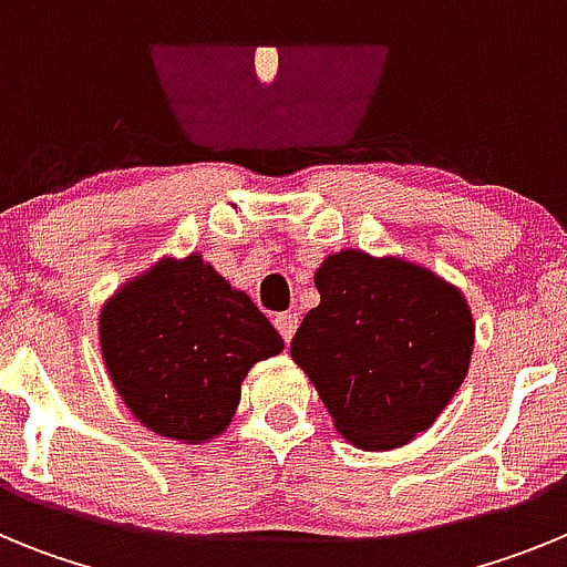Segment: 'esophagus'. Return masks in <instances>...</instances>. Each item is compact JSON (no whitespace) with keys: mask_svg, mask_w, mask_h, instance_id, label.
Wrapping results in <instances>:
<instances>
[{"mask_svg":"<svg viewBox=\"0 0 567 567\" xmlns=\"http://www.w3.org/2000/svg\"><path fill=\"white\" fill-rule=\"evenodd\" d=\"M298 323H300V318H298V312H280V315H275V329H278L280 332V338L287 340H292V334H295V329H298Z\"/></svg>","mask_w":567,"mask_h":567,"instance_id":"1","label":"esophagus"}]
</instances>
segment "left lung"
<instances>
[{
  "label": "left lung",
  "instance_id": "left-lung-1",
  "mask_svg": "<svg viewBox=\"0 0 567 567\" xmlns=\"http://www.w3.org/2000/svg\"><path fill=\"white\" fill-rule=\"evenodd\" d=\"M320 303L289 354L332 425L363 452L412 443L468 374L474 318L460 287L400 255L340 249L315 272Z\"/></svg>",
  "mask_w": 567,
  "mask_h": 567
}]
</instances>
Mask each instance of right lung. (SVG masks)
<instances>
[{
	"label": "right lung",
	"mask_w": 567,
	"mask_h": 567,
	"mask_svg": "<svg viewBox=\"0 0 567 567\" xmlns=\"http://www.w3.org/2000/svg\"><path fill=\"white\" fill-rule=\"evenodd\" d=\"M99 346L115 392L158 437L213 443L227 432L240 383L284 338L202 252L164 255L104 300Z\"/></svg>",
	"instance_id": "right-lung-1"
}]
</instances>
